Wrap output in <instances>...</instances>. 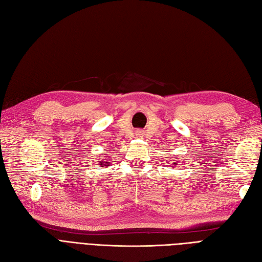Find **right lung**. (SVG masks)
Masks as SVG:
<instances>
[{
  "mask_svg": "<svg viewBox=\"0 0 262 262\" xmlns=\"http://www.w3.org/2000/svg\"><path fill=\"white\" fill-rule=\"evenodd\" d=\"M100 163V165H104V166H106V163L105 162H99Z\"/></svg>",
  "mask_w": 262,
  "mask_h": 262,
  "instance_id": "1",
  "label": "right lung"
}]
</instances>
